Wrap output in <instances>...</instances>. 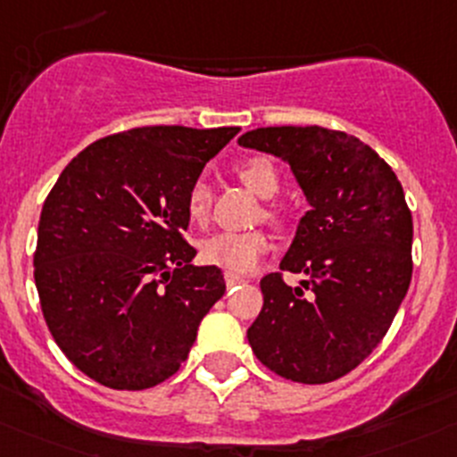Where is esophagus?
<instances>
[{
    "label": "esophagus",
    "instance_id": "34e87169",
    "mask_svg": "<svg viewBox=\"0 0 457 457\" xmlns=\"http://www.w3.org/2000/svg\"><path fill=\"white\" fill-rule=\"evenodd\" d=\"M224 280H226V287H228V289H233V287H237V285H242V282H246L245 278L237 276V273H231V271L224 273Z\"/></svg>",
    "mask_w": 457,
    "mask_h": 457
}]
</instances>
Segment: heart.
I'll list each match as a JSON object with an SVG mask.
<instances>
[{
	"mask_svg": "<svg viewBox=\"0 0 457 457\" xmlns=\"http://www.w3.org/2000/svg\"><path fill=\"white\" fill-rule=\"evenodd\" d=\"M236 177L258 197L269 199L278 193L280 172L276 163L267 156H249L236 166ZM211 190L204 181H195L186 195V215L195 224H202L208 217ZM267 220L276 224L287 221L285 206H269L264 211ZM273 249V240L267 231L249 233H217L202 242V260L212 267H220L231 273H249L260 264V260Z\"/></svg>",
	"mask_w": 457,
	"mask_h": 457,
	"instance_id": "b5f03b06",
	"label": "heart"
}]
</instances>
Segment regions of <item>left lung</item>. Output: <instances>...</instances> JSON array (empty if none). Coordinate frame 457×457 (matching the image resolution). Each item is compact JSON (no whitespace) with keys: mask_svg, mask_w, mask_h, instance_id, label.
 Returning <instances> with one entry per match:
<instances>
[{"mask_svg":"<svg viewBox=\"0 0 457 457\" xmlns=\"http://www.w3.org/2000/svg\"><path fill=\"white\" fill-rule=\"evenodd\" d=\"M237 143L285 159L312 211L246 329L276 375L328 384L354 370L388 332L412 276V215L393 168L363 141L319 125L258 128ZM282 272L306 276L289 287Z\"/></svg>","mask_w":457,"mask_h":457,"instance_id":"1","label":"left lung"}]
</instances>
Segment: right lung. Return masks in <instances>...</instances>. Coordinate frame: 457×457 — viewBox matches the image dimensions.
Segmentation results:
<instances>
[{
	"instance_id": "add662e5",
	"label": "right lung",
	"mask_w": 457,
	"mask_h": 457,
	"mask_svg": "<svg viewBox=\"0 0 457 457\" xmlns=\"http://www.w3.org/2000/svg\"><path fill=\"white\" fill-rule=\"evenodd\" d=\"M240 128L147 125L87 145L42 206L33 255L51 337L89 379L114 390L166 381L224 296L195 267L186 195Z\"/></svg>"
}]
</instances>
